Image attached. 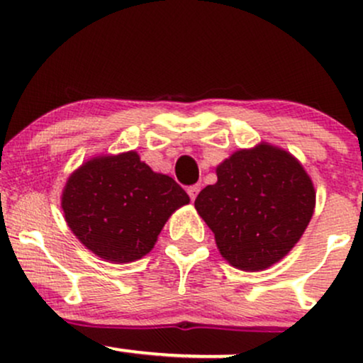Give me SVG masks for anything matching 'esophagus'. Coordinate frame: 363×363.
<instances>
[{"instance_id": "34e87169", "label": "esophagus", "mask_w": 363, "mask_h": 363, "mask_svg": "<svg viewBox=\"0 0 363 363\" xmlns=\"http://www.w3.org/2000/svg\"><path fill=\"white\" fill-rule=\"evenodd\" d=\"M199 191H201V187H199L198 184H194V186H189V187H187V194H189V198H191V199H194L196 196H198Z\"/></svg>"}]
</instances>
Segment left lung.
Here are the masks:
<instances>
[{"label": "left lung", "instance_id": "obj_1", "mask_svg": "<svg viewBox=\"0 0 363 363\" xmlns=\"http://www.w3.org/2000/svg\"><path fill=\"white\" fill-rule=\"evenodd\" d=\"M218 181L196 198L220 254L235 268L261 272L285 257L309 225L315 191L301 162L261 143L216 167Z\"/></svg>", "mask_w": 363, "mask_h": 363}]
</instances>
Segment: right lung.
Here are the masks:
<instances>
[{
    "label": "right lung",
    "instance_id": "1",
    "mask_svg": "<svg viewBox=\"0 0 363 363\" xmlns=\"http://www.w3.org/2000/svg\"><path fill=\"white\" fill-rule=\"evenodd\" d=\"M189 203L186 191L157 174L136 152L95 157L74 170L61 206L80 242L111 262H131L152 251L169 216Z\"/></svg>",
    "mask_w": 363,
    "mask_h": 363
}]
</instances>
